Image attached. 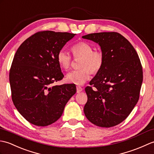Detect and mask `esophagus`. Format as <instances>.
Listing matches in <instances>:
<instances>
[{
    "label": "esophagus",
    "mask_w": 154,
    "mask_h": 154,
    "mask_svg": "<svg viewBox=\"0 0 154 154\" xmlns=\"http://www.w3.org/2000/svg\"><path fill=\"white\" fill-rule=\"evenodd\" d=\"M83 91V88H81L80 86H77L76 87V91L77 93H80V92Z\"/></svg>",
    "instance_id": "34e87169"
}]
</instances>
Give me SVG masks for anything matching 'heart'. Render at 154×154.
<instances>
[{
	"instance_id": "1",
	"label": "heart",
	"mask_w": 154,
	"mask_h": 154,
	"mask_svg": "<svg viewBox=\"0 0 154 154\" xmlns=\"http://www.w3.org/2000/svg\"><path fill=\"white\" fill-rule=\"evenodd\" d=\"M72 51L75 58H82L79 70L70 71L66 74L68 82L78 86L83 85L90 79V71L97 73L103 64L104 57L101 51H94V47L86 42H81L72 47ZM57 62L63 69L69 68L72 63V57L69 53L62 49L57 53Z\"/></svg>"
}]
</instances>
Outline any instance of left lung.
Wrapping results in <instances>:
<instances>
[{"mask_svg":"<svg viewBox=\"0 0 154 154\" xmlns=\"http://www.w3.org/2000/svg\"><path fill=\"white\" fill-rule=\"evenodd\" d=\"M82 38L99 44L103 64L85 88L88 101L84 108L94 125L109 128L127 118L139 100L143 80L142 64L128 41L117 32L88 34Z\"/></svg>","mask_w":154,"mask_h":154,"instance_id":"left-lung-1","label":"left lung"}]
</instances>
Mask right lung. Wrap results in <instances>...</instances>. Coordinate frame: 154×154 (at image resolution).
I'll return each instance as SVG.
<instances>
[{
    "label": "right lung",
    "instance_id": "right-lung-1",
    "mask_svg": "<svg viewBox=\"0 0 154 154\" xmlns=\"http://www.w3.org/2000/svg\"><path fill=\"white\" fill-rule=\"evenodd\" d=\"M75 35L37 32L17 50L9 74L12 99L17 110L30 123L45 126L56 122L76 94L73 84L53 85L64 77L57 53Z\"/></svg>",
    "mask_w": 154,
    "mask_h": 154
}]
</instances>
